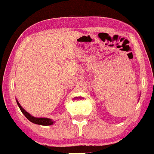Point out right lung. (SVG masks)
<instances>
[{
  "instance_id": "obj_1",
  "label": "right lung",
  "mask_w": 154,
  "mask_h": 154,
  "mask_svg": "<svg viewBox=\"0 0 154 154\" xmlns=\"http://www.w3.org/2000/svg\"><path fill=\"white\" fill-rule=\"evenodd\" d=\"M17 103L18 105L19 108L21 109V111L22 112V113L25 116V117L28 119L29 121H31V123H35V124L38 125H42V126H49V125H52L54 123V121L51 119H48V118H37L35 116H32L30 115L28 112H26L24 109L21 107V106L20 105V103L17 102Z\"/></svg>"
}]
</instances>
